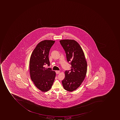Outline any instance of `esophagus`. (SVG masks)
Masks as SVG:
<instances>
[{
	"label": "esophagus",
	"instance_id": "34e87169",
	"mask_svg": "<svg viewBox=\"0 0 120 120\" xmlns=\"http://www.w3.org/2000/svg\"><path fill=\"white\" fill-rule=\"evenodd\" d=\"M56 73L58 74H60V71H56Z\"/></svg>",
	"mask_w": 120,
	"mask_h": 120
}]
</instances>
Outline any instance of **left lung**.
Instances as JSON below:
<instances>
[{
    "mask_svg": "<svg viewBox=\"0 0 120 120\" xmlns=\"http://www.w3.org/2000/svg\"><path fill=\"white\" fill-rule=\"evenodd\" d=\"M60 41L65 51L67 61L71 65L70 70L65 71L62 84L66 90L72 92L80 86L86 77L87 62L82 48L76 41L67 39Z\"/></svg>",
    "mask_w": 120,
    "mask_h": 120,
    "instance_id": "8db88e82",
    "label": "left lung"
}]
</instances>
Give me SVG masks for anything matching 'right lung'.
<instances>
[{"mask_svg":"<svg viewBox=\"0 0 120 120\" xmlns=\"http://www.w3.org/2000/svg\"><path fill=\"white\" fill-rule=\"evenodd\" d=\"M55 41L45 40L36 46L31 55L30 60V71L31 79L35 86L42 92H47L52 86L56 72L45 65L49 66L50 50Z\"/></svg>","mask_w":120,"mask_h":120,"instance_id":"1","label":"right lung"}]
</instances>
